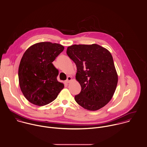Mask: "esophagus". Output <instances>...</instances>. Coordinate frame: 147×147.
Wrapping results in <instances>:
<instances>
[{"label":"esophagus","mask_w":147,"mask_h":147,"mask_svg":"<svg viewBox=\"0 0 147 147\" xmlns=\"http://www.w3.org/2000/svg\"><path fill=\"white\" fill-rule=\"evenodd\" d=\"M71 80H72V78H71L70 76H68V77H67V80H66V83H69Z\"/></svg>","instance_id":"1"}]
</instances>
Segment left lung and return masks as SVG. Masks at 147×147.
<instances>
[{"label":"left lung","mask_w":147,"mask_h":147,"mask_svg":"<svg viewBox=\"0 0 147 147\" xmlns=\"http://www.w3.org/2000/svg\"><path fill=\"white\" fill-rule=\"evenodd\" d=\"M67 54L76 65V79L82 87L75 96L85 109L96 111L112 98L118 83L113 57L106 49L97 45H74Z\"/></svg>","instance_id":"left-lung-1"}]
</instances>
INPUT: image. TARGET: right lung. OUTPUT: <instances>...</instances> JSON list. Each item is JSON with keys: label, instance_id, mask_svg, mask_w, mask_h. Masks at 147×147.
<instances>
[{"label": "right lung", "instance_id": "obj_1", "mask_svg": "<svg viewBox=\"0 0 147 147\" xmlns=\"http://www.w3.org/2000/svg\"><path fill=\"white\" fill-rule=\"evenodd\" d=\"M59 43L39 42L24 53L19 67V85L24 97L37 106L49 104L64 88L57 80L58 70L52 62L64 50Z\"/></svg>", "mask_w": 147, "mask_h": 147}]
</instances>
